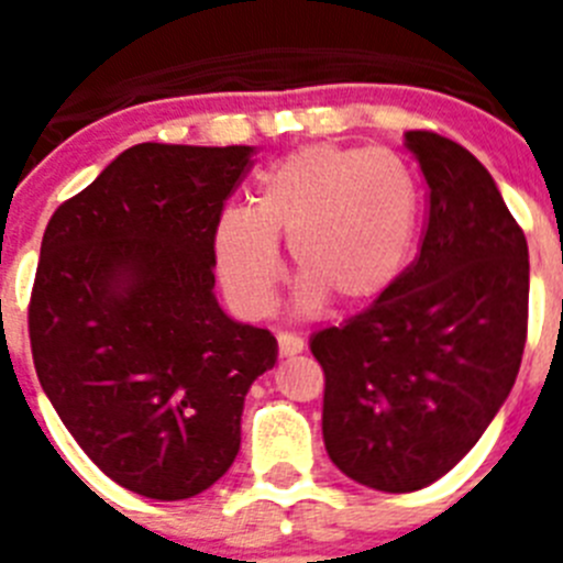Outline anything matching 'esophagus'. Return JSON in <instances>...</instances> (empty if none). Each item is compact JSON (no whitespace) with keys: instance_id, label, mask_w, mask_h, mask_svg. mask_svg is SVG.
Here are the masks:
<instances>
[{"instance_id":"34e87169","label":"esophagus","mask_w":563,"mask_h":563,"mask_svg":"<svg viewBox=\"0 0 563 563\" xmlns=\"http://www.w3.org/2000/svg\"><path fill=\"white\" fill-rule=\"evenodd\" d=\"M276 341H278V355L282 357H290V355H298V352H305V338L292 335V332H278Z\"/></svg>"}]
</instances>
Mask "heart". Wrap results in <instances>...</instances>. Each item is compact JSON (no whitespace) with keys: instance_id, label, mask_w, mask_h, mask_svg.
<instances>
[{"instance_id":"1","label":"heart","mask_w":563,"mask_h":563,"mask_svg":"<svg viewBox=\"0 0 563 563\" xmlns=\"http://www.w3.org/2000/svg\"><path fill=\"white\" fill-rule=\"evenodd\" d=\"M417 220L420 188L402 157L335 143L298 148L262 177L253 208L220 213L222 287L239 310L265 312L282 278L276 242L287 239L305 305H369L400 276Z\"/></svg>"}]
</instances>
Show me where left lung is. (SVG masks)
<instances>
[{
  "label": "left lung",
  "instance_id": "obj_1",
  "mask_svg": "<svg viewBox=\"0 0 563 563\" xmlns=\"http://www.w3.org/2000/svg\"><path fill=\"white\" fill-rule=\"evenodd\" d=\"M406 146L429 183L420 251L366 310L310 341L327 454L383 494L420 490L474 449L519 375L530 296L525 231L487 168L426 129Z\"/></svg>",
  "mask_w": 563,
  "mask_h": 563
}]
</instances>
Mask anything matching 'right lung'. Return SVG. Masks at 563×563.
<instances>
[{
    "instance_id": "1",
    "label": "right lung",
    "mask_w": 563,
    "mask_h": 563,
    "mask_svg": "<svg viewBox=\"0 0 563 563\" xmlns=\"http://www.w3.org/2000/svg\"><path fill=\"white\" fill-rule=\"evenodd\" d=\"M251 146L141 143L64 200L27 305L44 395L84 454L146 499L202 494L233 465L276 338L213 298V236Z\"/></svg>"
}]
</instances>
